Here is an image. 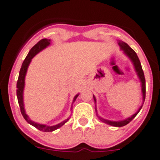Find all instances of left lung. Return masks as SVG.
Masks as SVG:
<instances>
[{
	"label": "left lung",
	"mask_w": 160,
	"mask_h": 160,
	"mask_svg": "<svg viewBox=\"0 0 160 160\" xmlns=\"http://www.w3.org/2000/svg\"><path fill=\"white\" fill-rule=\"evenodd\" d=\"M118 44H119L121 49L122 50V51H124V53L125 54V55L130 58V59H131V61L132 62L133 65H134L136 72H137V75H138L139 78H140V82H141L142 93H143V104H142L141 106L139 108L138 111H137L136 113L133 114L132 117H128V118H127V119L123 120V121H109V120L104 119V118H102V117H99V116L98 115V113H97L98 118H99V119H100L102 122L105 123V124H109V125L114 126V127H122V126H124V125H126V124H128L130 121H132L133 119H134V117H136L137 114H138V112H140V109H141V108H142V106H143V102H144V100H145V93H146V86H145L144 74H143V69H142L141 64H140V59H139L137 53L135 52L134 50L132 49V48H130L128 44H127V43H124V42H123V41L118 40ZM93 100H94L95 104H96V98H95L94 95H93ZM95 106H96V105H95ZM95 109H96V111H97L96 108H95Z\"/></svg>",
	"instance_id": "obj_1"
}]
</instances>
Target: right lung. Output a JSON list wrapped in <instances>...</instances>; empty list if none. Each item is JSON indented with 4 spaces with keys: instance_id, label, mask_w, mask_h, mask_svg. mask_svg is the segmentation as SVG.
Here are the masks:
<instances>
[{
    "instance_id": "1",
    "label": "right lung",
    "mask_w": 160,
    "mask_h": 160,
    "mask_svg": "<svg viewBox=\"0 0 160 160\" xmlns=\"http://www.w3.org/2000/svg\"><path fill=\"white\" fill-rule=\"evenodd\" d=\"M50 43H51V39H43L39 40L36 45H35L32 49L30 50L29 51V53L28 54V55L26 56L25 59L23 62L21 66V68H20V74H19V78L18 80H17V99H18V103L19 105H20V112H21V114L23 115V118L25 119V121H27L28 124H30L31 125L34 126L36 127L37 129L40 130L42 132H53L55 130L58 129V128L60 127H62L66 122L69 121L70 118H67V120L63 121L62 122L59 123V124H56V125L54 126H48L45 125V124H38V123L34 122V121H32V120L30 119L28 117V116L26 114L25 110H24V106H23V88H24V78H25V75L26 73H27V70L29 64H30L31 61H32V58L39 52L42 50H43L44 48H46L47 47L49 46ZM79 94H77L75 97H74V100H73V102L76 100V98H78Z\"/></svg>"
}]
</instances>
